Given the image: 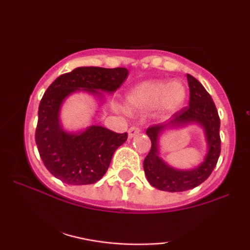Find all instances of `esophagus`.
<instances>
[{
	"instance_id": "34e87169",
	"label": "esophagus",
	"mask_w": 250,
	"mask_h": 250,
	"mask_svg": "<svg viewBox=\"0 0 250 250\" xmlns=\"http://www.w3.org/2000/svg\"><path fill=\"white\" fill-rule=\"evenodd\" d=\"M139 133H140V128L138 126H132V127H129L128 129V139L134 138V136L138 135Z\"/></svg>"
}]
</instances>
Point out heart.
I'll return each instance as SVG.
<instances>
[{
  "label": "heart",
  "mask_w": 250,
  "mask_h": 250,
  "mask_svg": "<svg viewBox=\"0 0 250 250\" xmlns=\"http://www.w3.org/2000/svg\"><path fill=\"white\" fill-rule=\"evenodd\" d=\"M187 98V87L179 81H146L125 94V108L129 112L148 111L155 108L160 117L174 114L182 107Z\"/></svg>",
  "instance_id": "1"
}]
</instances>
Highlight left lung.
Masks as SVG:
<instances>
[{
	"label": "left lung",
	"instance_id": "8db88e82",
	"mask_svg": "<svg viewBox=\"0 0 250 250\" xmlns=\"http://www.w3.org/2000/svg\"><path fill=\"white\" fill-rule=\"evenodd\" d=\"M187 78L190 88L189 105L175 112L168 122L146 129V135L151 140V149L143 162L146 176L152 187L168 192L193 189L206 181L216 166L221 152V123L213 99L199 81L189 74ZM189 124H196L204 129L208 151L200 166L191 170H179L168 166L159 156V139L167 129Z\"/></svg>",
	"mask_w": 250,
	"mask_h": 250
}]
</instances>
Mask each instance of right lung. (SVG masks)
<instances>
[{
  "instance_id": "1",
  "label": "right lung",
  "mask_w": 250,
  "mask_h": 250,
  "mask_svg": "<svg viewBox=\"0 0 250 250\" xmlns=\"http://www.w3.org/2000/svg\"><path fill=\"white\" fill-rule=\"evenodd\" d=\"M128 76L126 68L78 67L63 74L47 87L39 107L35 141L47 170L71 186L92 184L102 179L114 152L127 140V133H115L100 125L83 131L67 132L60 122V110L70 94L83 91L104 101Z\"/></svg>"
}]
</instances>
